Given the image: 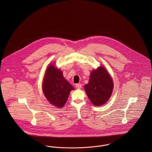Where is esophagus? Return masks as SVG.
<instances>
[{"instance_id": "esophagus-1", "label": "esophagus", "mask_w": 152, "mask_h": 152, "mask_svg": "<svg viewBox=\"0 0 152 152\" xmlns=\"http://www.w3.org/2000/svg\"><path fill=\"white\" fill-rule=\"evenodd\" d=\"M75 87L77 89H81L82 88V85L81 84H77Z\"/></svg>"}]
</instances>
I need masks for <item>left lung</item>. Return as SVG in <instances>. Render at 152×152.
<instances>
[{"label": "left lung", "instance_id": "left-lung-1", "mask_svg": "<svg viewBox=\"0 0 152 152\" xmlns=\"http://www.w3.org/2000/svg\"><path fill=\"white\" fill-rule=\"evenodd\" d=\"M85 91L94 106H101L110 98L113 89L112 79L105 67L101 66L93 70Z\"/></svg>", "mask_w": 152, "mask_h": 152}]
</instances>
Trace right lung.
I'll list each match as a JSON object with an SVG mask.
<instances>
[{
  "label": "right lung",
  "instance_id": "right-lung-1",
  "mask_svg": "<svg viewBox=\"0 0 152 152\" xmlns=\"http://www.w3.org/2000/svg\"><path fill=\"white\" fill-rule=\"evenodd\" d=\"M42 86L47 99L58 108L64 107L71 91L74 89L64 78L62 71L53 64L46 69Z\"/></svg>",
  "mask_w": 152,
  "mask_h": 152
}]
</instances>
